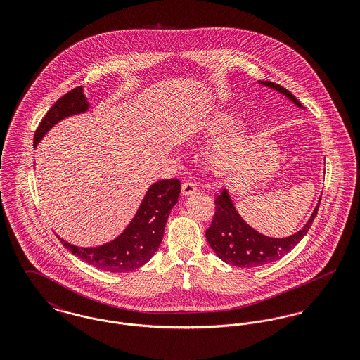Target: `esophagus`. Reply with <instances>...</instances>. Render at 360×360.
Instances as JSON below:
<instances>
[{
    "instance_id": "34e87169",
    "label": "esophagus",
    "mask_w": 360,
    "mask_h": 360,
    "mask_svg": "<svg viewBox=\"0 0 360 360\" xmlns=\"http://www.w3.org/2000/svg\"><path fill=\"white\" fill-rule=\"evenodd\" d=\"M195 190H197V186L190 181H186V182L182 184V195H185V197L188 194H193Z\"/></svg>"
}]
</instances>
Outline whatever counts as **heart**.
<instances>
[{
	"label": "heart",
	"instance_id": "obj_1",
	"mask_svg": "<svg viewBox=\"0 0 360 360\" xmlns=\"http://www.w3.org/2000/svg\"><path fill=\"white\" fill-rule=\"evenodd\" d=\"M236 120L238 117L235 115H229V113L220 115L210 121L209 132L217 134L225 129H229ZM248 141H250V134L247 131H235L223 137L221 140H219L212 147L210 155H209L212 166L216 167L217 170H226L233 163L236 156L245 148Z\"/></svg>",
	"mask_w": 360,
	"mask_h": 360
}]
</instances>
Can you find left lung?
Wrapping results in <instances>:
<instances>
[{
	"label": "left lung",
	"instance_id": "8db88e82",
	"mask_svg": "<svg viewBox=\"0 0 360 360\" xmlns=\"http://www.w3.org/2000/svg\"><path fill=\"white\" fill-rule=\"evenodd\" d=\"M259 84L274 89L286 96L298 108H304L288 89L270 81H259ZM320 201L302 229L288 238L275 239L259 233L245 223L233 205L228 190L223 188L214 200L216 212L210 226L206 229V240L216 255L228 264L254 269L273 263L286 255L308 233L317 214Z\"/></svg>",
	"mask_w": 360,
	"mask_h": 360
}]
</instances>
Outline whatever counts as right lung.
<instances>
[{
  "label": "right lung",
  "mask_w": 360,
  "mask_h": 360,
  "mask_svg": "<svg viewBox=\"0 0 360 360\" xmlns=\"http://www.w3.org/2000/svg\"><path fill=\"white\" fill-rule=\"evenodd\" d=\"M89 109L84 87H75L60 97L41 119L34 137V147L59 121L85 113ZM181 182L175 178L153 184L147 190L135 217L116 239L98 247H78L58 236L72 255L93 267L109 273H128L146 264L158 251L172 206L178 202Z\"/></svg>",
  "instance_id": "1"
}]
</instances>
